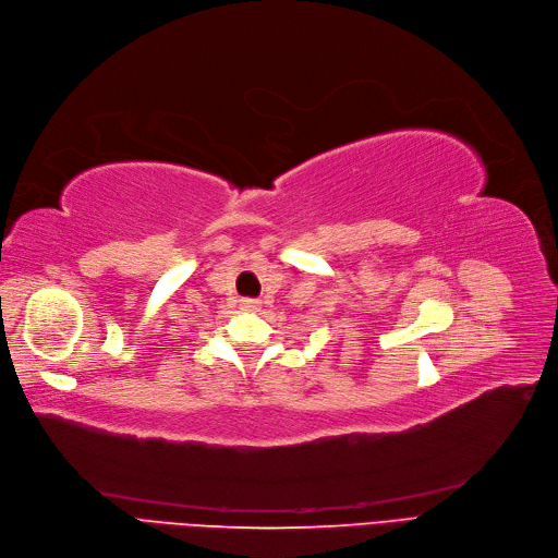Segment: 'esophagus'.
Listing matches in <instances>:
<instances>
[{
    "label": "esophagus",
    "mask_w": 558,
    "mask_h": 558,
    "mask_svg": "<svg viewBox=\"0 0 558 558\" xmlns=\"http://www.w3.org/2000/svg\"><path fill=\"white\" fill-rule=\"evenodd\" d=\"M241 306H243L245 311H256V308L260 306V300H256V298H243V300H241Z\"/></svg>",
    "instance_id": "1"
}]
</instances>
